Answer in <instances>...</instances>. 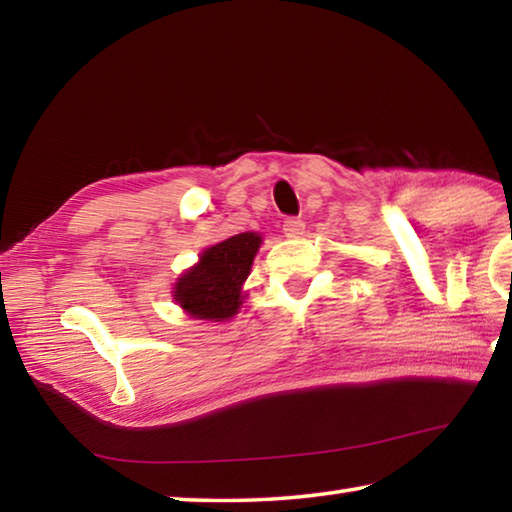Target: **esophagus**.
Returning a JSON list of instances; mask_svg holds the SVG:
<instances>
[{
    "label": "esophagus",
    "mask_w": 512,
    "mask_h": 512,
    "mask_svg": "<svg viewBox=\"0 0 512 512\" xmlns=\"http://www.w3.org/2000/svg\"><path fill=\"white\" fill-rule=\"evenodd\" d=\"M282 230H284V235H287V237L296 239V237L302 235V232H305V221L296 219V216H289V219L282 223Z\"/></svg>",
    "instance_id": "1"
}]
</instances>
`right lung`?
Returning <instances> with one entry per match:
<instances>
[{
    "instance_id": "add662e5",
    "label": "right lung",
    "mask_w": 512,
    "mask_h": 512,
    "mask_svg": "<svg viewBox=\"0 0 512 512\" xmlns=\"http://www.w3.org/2000/svg\"><path fill=\"white\" fill-rule=\"evenodd\" d=\"M262 244L257 232H241L203 250L198 264L178 277L173 300L192 318L228 320L241 307V284Z\"/></svg>"
}]
</instances>
